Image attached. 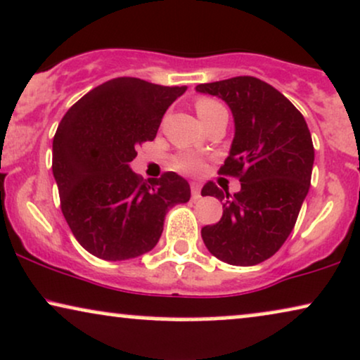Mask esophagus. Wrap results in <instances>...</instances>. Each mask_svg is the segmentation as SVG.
Masks as SVG:
<instances>
[{"label": "esophagus", "mask_w": 360, "mask_h": 360, "mask_svg": "<svg viewBox=\"0 0 360 360\" xmlns=\"http://www.w3.org/2000/svg\"><path fill=\"white\" fill-rule=\"evenodd\" d=\"M191 196H193V199L201 198V184L191 183Z\"/></svg>", "instance_id": "34e87169"}]
</instances>
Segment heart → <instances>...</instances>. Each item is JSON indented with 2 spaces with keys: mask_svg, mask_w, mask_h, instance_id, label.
Listing matches in <instances>:
<instances>
[{
  "mask_svg": "<svg viewBox=\"0 0 360 360\" xmlns=\"http://www.w3.org/2000/svg\"><path fill=\"white\" fill-rule=\"evenodd\" d=\"M194 107H196V112H198L199 119L202 120V124H205L206 120H210L211 117L219 114V112H226L224 110L221 102H218L216 98H211V97H198L196 102H194ZM172 166H174V169H177V171H181V172L194 174V172H198L199 169H201L202 161L198 158V155L183 154V155H179V158L174 159Z\"/></svg>",
  "mask_w": 360,
  "mask_h": 360,
  "instance_id": "heart-1",
  "label": "heart"
}]
</instances>
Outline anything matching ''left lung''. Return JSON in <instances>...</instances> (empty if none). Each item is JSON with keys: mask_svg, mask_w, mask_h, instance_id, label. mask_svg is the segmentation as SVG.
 Segmentation results:
<instances>
[{"mask_svg": "<svg viewBox=\"0 0 360 360\" xmlns=\"http://www.w3.org/2000/svg\"><path fill=\"white\" fill-rule=\"evenodd\" d=\"M235 117V139L219 174L238 177L231 196L213 181L202 196L223 201V216L201 229L206 248L229 265L251 266L274 257L295 226L309 193L314 144L304 115L275 86L257 77L199 84Z\"/></svg>", "mask_w": 360, "mask_h": 360, "instance_id": "1", "label": "left lung"}]
</instances>
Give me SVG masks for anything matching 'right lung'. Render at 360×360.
I'll return each mask as SVG.
<instances>
[{"label": "right lung", "instance_id": "1", "mask_svg": "<svg viewBox=\"0 0 360 360\" xmlns=\"http://www.w3.org/2000/svg\"><path fill=\"white\" fill-rule=\"evenodd\" d=\"M186 86L119 77L75 102L53 137L51 169L73 236L94 257L129 259L158 245L169 207L191 198L176 172L144 183L129 162L154 141L166 110Z\"/></svg>", "mask_w": 360, "mask_h": 360}]
</instances>
